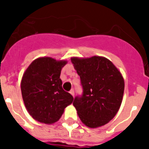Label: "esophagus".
Masks as SVG:
<instances>
[{
	"label": "esophagus",
	"instance_id": "obj_1",
	"mask_svg": "<svg viewBox=\"0 0 149 149\" xmlns=\"http://www.w3.org/2000/svg\"><path fill=\"white\" fill-rule=\"evenodd\" d=\"M70 94L72 95L73 96V97H74V89H72V90L70 91Z\"/></svg>",
	"mask_w": 149,
	"mask_h": 149
}]
</instances>
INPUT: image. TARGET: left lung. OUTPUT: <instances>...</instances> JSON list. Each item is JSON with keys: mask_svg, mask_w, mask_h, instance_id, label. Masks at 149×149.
Segmentation results:
<instances>
[{"mask_svg": "<svg viewBox=\"0 0 149 149\" xmlns=\"http://www.w3.org/2000/svg\"><path fill=\"white\" fill-rule=\"evenodd\" d=\"M71 61L84 89L82 96L75 97L73 102L79 118L90 128L104 125L120 108L125 89L122 74L104 56L72 57Z\"/></svg>", "mask_w": 149, "mask_h": 149, "instance_id": "obj_1", "label": "left lung"}]
</instances>
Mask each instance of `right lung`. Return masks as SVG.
Segmentation results:
<instances>
[{
    "label": "right lung",
    "mask_w": 149,
    "mask_h": 149,
    "mask_svg": "<svg viewBox=\"0 0 149 149\" xmlns=\"http://www.w3.org/2000/svg\"><path fill=\"white\" fill-rule=\"evenodd\" d=\"M66 60L49 56L34 60L24 73L21 82L22 98L33 119L54 124L60 119L67 106L73 102L70 93L63 90L60 78Z\"/></svg>",
    "instance_id": "right-lung-1"
}]
</instances>
